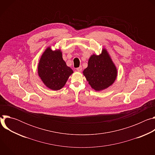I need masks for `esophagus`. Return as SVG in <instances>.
<instances>
[{
  "label": "esophagus",
  "instance_id": "obj_1",
  "mask_svg": "<svg viewBox=\"0 0 155 155\" xmlns=\"http://www.w3.org/2000/svg\"><path fill=\"white\" fill-rule=\"evenodd\" d=\"M77 71H78V72H81V71H82V67H81V66H80L79 68H78L77 69Z\"/></svg>",
  "mask_w": 155,
  "mask_h": 155
}]
</instances>
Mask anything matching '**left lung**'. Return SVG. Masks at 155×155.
<instances>
[{
  "label": "left lung",
  "instance_id": "left-lung-1",
  "mask_svg": "<svg viewBox=\"0 0 155 155\" xmlns=\"http://www.w3.org/2000/svg\"><path fill=\"white\" fill-rule=\"evenodd\" d=\"M83 74L94 90L101 91L113 84L117 71L107 51L104 49L99 56H91Z\"/></svg>",
  "mask_w": 155,
  "mask_h": 155
}]
</instances>
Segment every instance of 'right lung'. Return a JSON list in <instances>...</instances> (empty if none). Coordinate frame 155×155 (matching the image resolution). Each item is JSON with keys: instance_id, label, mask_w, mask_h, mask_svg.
<instances>
[{"instance_id": "right-lung-1", "label": "right lung", "mask_w": 155, "mask_h": 155, "mask_svg": "<svg viewBox=\"0 0 155 155\" xmlns=\"http://www.w3.org/2000/svg\"><path fill=\"white\" fill-rule=\"evenodd\" d=\"M38 73L44 84L56 91L65 85L73 71L66 65L59 50L52 51L48 48L39 61Z\"/></svg>"}]
</instances>
